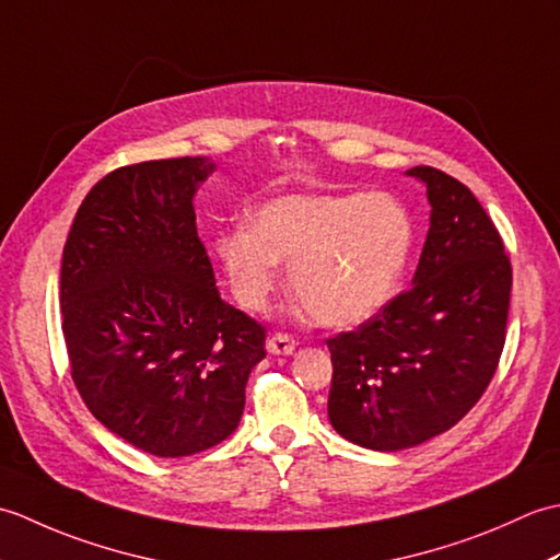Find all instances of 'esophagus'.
Returning a JSON list of instances; mask_svg holds the SVG:
<instances>
[{"label": "esophagus", "instance_id": "1", "mask_svg": "<svg viewBox=\"0 0 560 560\" xmlns=\"http://www.w3.org/2000/svg\"><path fill=\"white\" fill-rule=\"evenodd\" d=\"M295 347H299V343H295V339L289 335H271L267 339V351L273 355H291Z\"/></svg>", "mask_w": 560, "mask_h": 560}]
</instances>
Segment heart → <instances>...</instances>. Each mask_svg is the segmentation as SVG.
Here are the masks:
<instances>
[{"label":"heart","mask_w":560,"mask_h":560,"mask_svg":"<svg viewBox=\"0 0 560 560\" xmlns=\"http://www.w3.org/2000/svg\"><path fill=\"white\" fill-rule=\"evenodd\" d=\"M413 247V221L385 192L283 195L213 241L235 299L261 311L291 261V291L315 323L361 325L395 299Z\"/></svg>","instance_id":"heart-1"}]
</instances>
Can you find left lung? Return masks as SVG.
Wrapping results in <instances>:
<instances>
[{"mask_svg":"<svg viewBox=\"0 0 560 560\" xmlns=\"http://www.w3.org/2000/svg\"><path fill=\"white\" fill-rule=\"evenodd\" d=\"M431 229L413 287L355 331L329 339V423L377 452L450 431L489 387L503 353L513 269L479 199L443 171L416 165Z\"/></svg>","mask_w":560,"mask_h":560,"instance_id":"obj_1","label":"left lung"}]
</instances>
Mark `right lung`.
Listing matches in <instances>:
<instances>
[{
  "instance_id": "right-lung-1",
  "label": "right lung",
  "mask_w": 560,
  "mask_h": 560,
  "mask_svg": "<svg viewBox=\"0 0 560 560\" xmlns=\"http://www.w3.org/2000/svg\"><path fill=\"white\" fill-rule=\"evenodd\" d=\"M207 156L147 161L93 185L62 253L59 307L71 377L129 445L187 457L229 438L265 327L221 301L197 235Z\"/></svg>"
}]
</instances>
